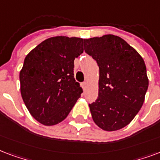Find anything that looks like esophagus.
<instances>
[{
    "mask_svg": "<svg viewBox=\"0 0 160 160\" xmlns=\"http://www.w3.org/2000/svg\"><path fill=\"white\" fill-rule=\"evenodd\" d=\"M81 86L83 90H86L87 87H88V82H82V83L81 84Z\"/></svg>",
    "mask_w": 160,
    "mask_h": 160,
    "instance_id": "obj_1",
    "label": "esophagus"
}]
</instances>
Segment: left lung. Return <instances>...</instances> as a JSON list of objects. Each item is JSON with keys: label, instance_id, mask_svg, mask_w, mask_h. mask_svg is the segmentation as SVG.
Instances as JSON below:
<instances>
[{"label": "left lung", "instance_id": "obj_1", "mask_svg": "<svg viewBox=\"0 0 160 160\" xmlns=\"http://www.w3.org/2000/svg\"><path fill=\"white\" fill-rule=\"evenodd\" d=\"M84 50L99 67L98 97L89 104L94 122L105 131L121 129L143 106L148 87L143 58L114 35L84 39Z\"/></svg>", "mask_w": 160, "mask_h": 160}]
</instances>
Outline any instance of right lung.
I'll use <instances>...</instances> for the list:
<instances>
[{
  "label": "right lung",
  "instance_id": "add662e5",
  "mask_svg": "<svg viewBox=\"0 0 160 160\" xmlns=\"http://www.w3.org/2000/svg\"><path fill=\"white\" fill-rule=\"evenodd\" d=\"M84 39L64 36L43 41L25 58L21 94L31 115L46 126L65 119L82 92L74 78V60Z\"/></svg>",
  "mask_w": 160,
  "mask_h": 160
}]
</instances>
